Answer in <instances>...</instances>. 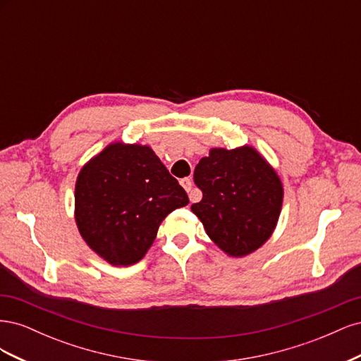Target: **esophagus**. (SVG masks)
<instances>
[{
  "label": "esophagus",
  "mask_w": 361,
  "mask_h": 361,
  "mask_svg": "<svg viewBox=\"0 0 361 361\" xmlns=\"http://www.w3.org/2000/svg\"><path fill=\"white\" fill-rule=\"evenodd\" d=\"M180 185H182L185 191L190 192V200H191V202H195V197H194V195L191 194V188H192V182H191V179H188V178L180 179Z\"/></svg>",
  "instance_id": "esophagus-1"
}]
</instances>
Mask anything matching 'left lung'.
Returning <instances> with one entry per match:
<instances>
[{
  "instance_id": "obj_1",
  "label": "left lung",
  "mask_w": 361,
  "mask_h": 361,
  "mask_svg": "<svg viewBox=\"0 0 361 361\" xmlns=\"http://www.w3.org/2000/svg\"><path fill=\"white\" fill-rule=\"evenodd\" d=\"M194 183L203 197L191 211L224 253L247 256L274 232L283 187L277 173L253 147L212 149L195 167Z\"/></svg>"
}]
</instances>
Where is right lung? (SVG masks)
I'll return each mask as SVG.
<instances>
[{
  "mask_svg": "<svg viewBox=\"0 0 361 361\" xmlns=\"http://www.w3.org/2000/svg\"><path fill=\"white\" fill-rule=\"evenodd\" d=\"M188 202L149 146L113 143L78 174L75 220L94 253L129 267L154 244L164 218Z\"/></svg>",
  "mask_w": 361,
  "mask_h": 361,
  "instance_id": "add662e5",
  "label": "right lung"
}]
</instances>
